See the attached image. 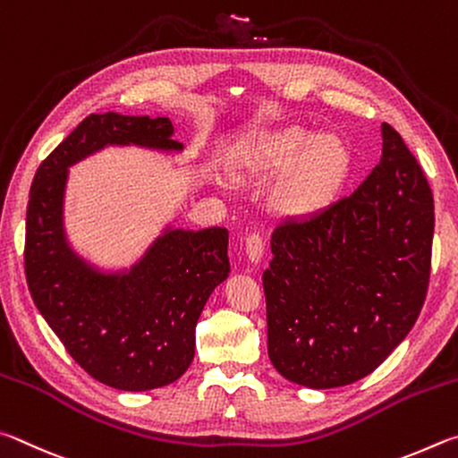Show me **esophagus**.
Returning <instances> with one entry per match:
<instances>
[{
	"label": "esophagus",
	"mask_w": 458,
	"mask_h": 458,
	"mask_svg": "<svg viewBox=\"0 0 458 458\" xmlns=\"http://www.w3.org/2000/svg\"><path fill=\"white\" fill-rule=\"evenodd\" d=\"M263 251H266V245H263V239L259 235H250L245 239V253L251 263L263 261Z\"/></svg>",
	"instance_id": "1"
}]
</instances>
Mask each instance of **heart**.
Returning a JSON list of instances; mask_svg holds the SVG:
<instances>
[{
  "instance_id": "b5f03b06",
  "label": "heart",
  "mask_w": 458,
  "mask_h": 458,
  "mask_svg": "<svg viewBox=\"0 0 458 458\" xmlns=\"http://www.w3.org/2000/svg\"><path fill=\"white\" fill-rule=\"evenodd\" d=\"M227 165L243 181L261 182L282 174L271 205L285 219L303 221L338 199L354 157L338 134L279 126L242 136L231 148Z\"/></svg>"
}]
</instances>
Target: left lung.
<instances>
[{"instance_id": "left-lung-1", "label": "left lung", "mask_w": 458, "mask_h": 458, "mask_svg": "<svg viewBox=\"0 0 458 458\" xmlns=\"http://www.w3.org/2000/svg\"><path fill=\"white\" fill-rule=\"evenodd\" d=\"M435 203L422 168L394 128L352 192L271 235L263 271L267 354L285 380L311 390L374 372L419 318L430 277Z\"/></svg>"}]
</instances>
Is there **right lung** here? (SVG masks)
Here are the masks:
<instances>
[{
  "label": "right lung",
  "instance_id": "1",
  "mask_svg": "<svg viewBox=\"0 0 458 458\" xmlns=\"http://www.w3.org/2000/svg\"><path fill=\"white\" fill-rule=\"evenodd\" d=\"M165 116L90 114L39 165L26 215V279L39 314L84 370L110 388L173 384L195 358V327L229 277V231L165 223L139 258L100 266L66 227L70 168L106 148L176 157L182 144Z\"/></svg>",
  "mask_w": 458,
  "mask_h": 458
}]
</instances>
